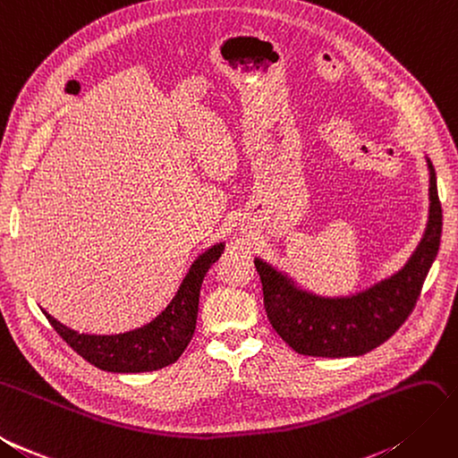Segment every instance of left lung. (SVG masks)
<instances>
[{
  "label": "left lung",
  "mask_w": 458,
  "mask_h": 458,
  "mask_svg": "<svg viewBox=\"0 0 458 458\" xmlns=\"http://www.w3.org/2000/svg\"><path fill=\"white\" fill-rule=\"evenodd\" d=\"M429 169V216L416 250L397 274L356 294L319 296L296 287L283 271L254 258L271 327L306 356H360L386 343L411 316L441 242L443 214L436 169Z\"/></svg>",
  "instance_id": "1"
}]
</instances>
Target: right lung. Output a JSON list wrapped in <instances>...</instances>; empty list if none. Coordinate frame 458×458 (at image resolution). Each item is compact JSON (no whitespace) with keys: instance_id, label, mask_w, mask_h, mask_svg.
<instances>
[{"instance_id":"add662e5","label":"right lung","mask_w":458,"mask_h":458,"mask_svg":"<svg viewBox=\"0 0 458 458\" xmlns=\"http://www.w3.org/2000/svg\"><path fill=\"white\" fill-rule=\"evenodd\" d=\"M224 249L225 242H217L196 258L175 299L150 324L139 329L119 333V335H86V333L59 324L46 310L44 316L72 351L104 372L139 374L165 368L177 362L184 349L189 347L196 329L204 276L209 266L224 254Z\"/></svg>"}]
</instances>
